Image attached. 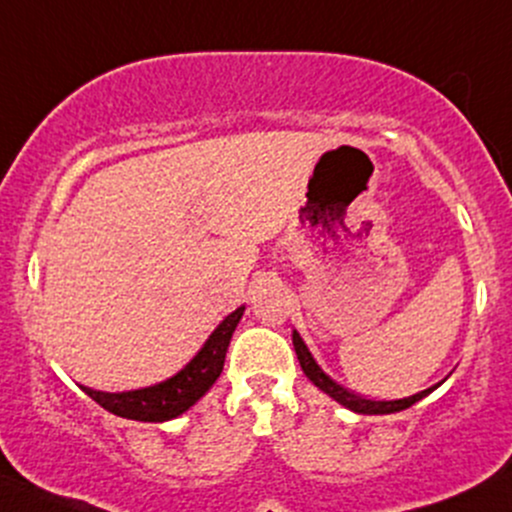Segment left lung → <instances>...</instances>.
Returning a JSON list of instances; mask_svg holds the SVG:
<instances>
[{"instance_id":"1","label":"left lung","mask_w":512,"mask_h":512,"mask_svg":"<svg viewBox=\"0 0 512 512\" xmlns=\"http://www.w3.org/2000/svg\"><path fill=\"white\" fill-rule=\"evenodd\" d=\"M294 350H296V357H299V364L303 369V374L308 376V379L313 381V384L318 386L320 391H325L328 396H333L335 401L342 403L345 408H350V411L355 413H364V415H384V413H398V411H406V408H411L413 403H418L420 398L428 396V391H420L415 393V396H408V398H401V401H369V398H362L357 396V393L342 389L340 384H335L333 379H330L328 374L323 372V369L318 367L316 359L311 357V352H308V347L303 345L301 335L294 330Z\"/></svg>"}]
</instances>
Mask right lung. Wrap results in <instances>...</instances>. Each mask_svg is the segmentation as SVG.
Returning a JSON list of instances; mask_svg holds the SVG:
<instances>
[{"label":"right lung","instance_id":"right-lung-1","mask_svg":"<svg viewBox=\"0 0 512 512\" xmlns=\"http://www.w3.org/2000/svg\"><path fill=\"white\" fill-rule=\"evenodd\" d=\"M243 311L245 308L240 306L238 311L230 313V316L213 330L211 338L206 340V345L199 350V355H196L182 372L174 374L172 379L162 381V384L126 393H104L87 389V386H82V391L87 393L92 401H97L104 411L121 415V418L128 420L162 423V420L177 418V415L189 411V408L211 389L213 381L221 376L230 338H233V330L235 325L240 323Z\"/></svg>","mask_w":512,"mask_h":512}]
</instances>
